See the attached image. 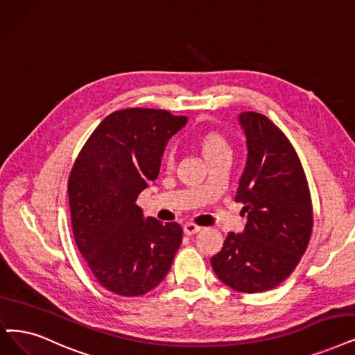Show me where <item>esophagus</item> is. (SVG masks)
<instances>
[{"label":"esophagus","instance_id":"34e87169","mask_svg":"<svg viewBox=\"0 0 355 355\" xmlns=\"http://www.w3.org/2000/svg\"><path fill=\"white\" fill-rule=\"evenodd\" d=\"M200 230H201V227L193 224V223H185V224H183V232H185V234H188V236L195 234V233H198Z\"/></svg>","mask_w":355,"mask_h":355}]
</instances>
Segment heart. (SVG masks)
<instances>
[{
    "instance_id": "1",
    "label": "heart",
    "mask_w": 355,
    "mask_h": 355,
    "mask_svg": "<svg viewBox=\"0 0 355 355\" xmlns=\"http://www.w3.org/2000/svg\"><path fill=\"white\" fill-rule=\"evenodd\" d=\"M201 147H202V153L205 157L211 154H216L220 151H230L229 144L227 141L217 132H207L202 135L201 138ZM164 162L166 164H173L175 162V147L168 146L166 153H164Z\"/></svg>"
}]
</instances>
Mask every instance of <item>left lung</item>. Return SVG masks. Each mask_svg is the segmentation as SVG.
I'll return each instance as SVG.
<instances>
[{"instance_id":"8db88e82","label":"left lung","mask_w":355,"mask_h":355,"mask_svg":"<svg viewBox=\"0 0 355 355\" xmlns=\"http://www.w3.org/2000/svg\"><path fill=\"white\" fill-rule=\"evenodd\" d=\"M248 143V163L236 202L248 214L245 232L229 233L211 258L216 275L239 293L279 286L299 265L313 230L306 173L294 147L262 113L239 116Z\"/></svg>"}]
</instances>
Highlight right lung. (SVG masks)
I'll return each instance as SVG.
<instances>
[{"mask_svg":"<svg viewBox=\"0 0 355 355\" xmlns=\"http://www.w3.org/2000/svg\"><path fill=\"white\" fill-rule=\"evenodd\" d=\"M187 116L128 107L107 115L83 146L68 178L77 248L106 290L123 297L157 287L182 243V227L148 217L135 202L157 179L167 141Z\"/></svg>","mask_w":355,"mask_h":355,"instance_id":"add662e5","label":"right lung"}]
</instances>
